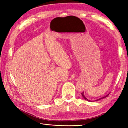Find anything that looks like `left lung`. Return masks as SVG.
<instances>
[{"mask_svg":"<svg viewBox=\"0 0 128 128\" xmlns=\"http://www.w3.org/2000/svg\"><path fill=\"white\" fill-rule=\"evenodd\" d=\"M81 94H82V96L83 97V98H84V99H85V100H88V101H91V100H88V98H86L85 97V96H84V92H82V93H81ZM108 95H109V94H107V95H106V96H104V97H102V98H99V99H98V100H96V101H97V100H101V99H103V98H105V97H107L108 96ZM92 102V101H91Z\"/></svg>","mask_w":128,"mask_h":128,"instance_id":"obj_1","label":"left lung"}]
</instances>
